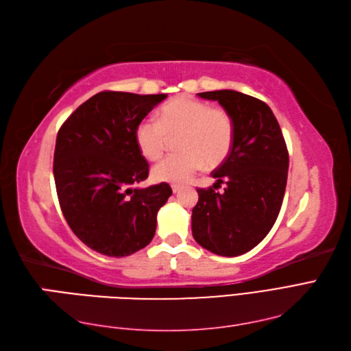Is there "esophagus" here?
<instances>
[{
    "instance_id": "obj_1",
    "label": "esophagus",
    "mask_w": 351,
    "mask_h": 351,
    "mask_svg": "<svg viewBox=\"0 0 351 351\" xmlns=\"http://www.w3.org/2000/svg\"><path fill=\"white\" fill-rule=\"evenodd\" d=\"M171 187H173V192H174V193H180L182 189H183V187L178 186V184H173Z\"/></svg>"
}]
</instances>
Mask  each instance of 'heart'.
Listing matches in <instances>:
<instances>
[{"instance_id": "b5f03b06", "label": "heart", "mask_w": 351, "mask_h": 351, "mask_svg": "<svg viewBox=\"0 0 351 351\" xmlns=\"http://www.w3.org/2000/svg\"><path fill=\"white\" fill-rule=\"evenodd\" d=\"M178 136V155L160 160L152 171L156 182L184 183L205 164L217 167L234 144V119L225 108L191 97H178L159 110L158 122L144 119L135 130V143L149 160L159 159L167 149L168 136Z\"/></svg>"}]
</instances>
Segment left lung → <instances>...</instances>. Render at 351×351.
<instances>
[{"label": "left lung", "mask_w": 351, "mask_h": 351, "mask_svg": "<svg viewBox=\"0 0 351 351\" xmlns=\"http://www.w3.org/2000/svg\"><path fill=\"white\" fill-rule=\"evenodd\" d=\"M232 116L234 144L229 156L213 171L216 183L198 189L192 210V235L219 256L250 252L274 226L283 204L289 153L272 110L263 101L237 90L201 92ZM227 184L223 194L214 189Z\"/></svg>", "instance_id": "left-lung-1"}]
</instances>
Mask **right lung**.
<instances>
[{
    "label": "right lung",
    "mask_w": 351,
    "mask_h": 351,
    "mask_svg": "<svg viewBox=\"0 0 351 351\" xmlns=\"http://www.w3.org/2000/svg\"><path fill=\"white\" fill-rule=\"evenodd\" d=\"M167 98L104 90L66 119L56 136L53 176L59 205L82 243L123 258L155 237L159 208L173 193L168 183L134 189L149 177L135 130Z\"/></svg>",
    "instance_id": "add662e5"
}]
</instances>
